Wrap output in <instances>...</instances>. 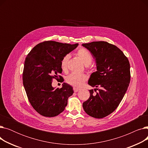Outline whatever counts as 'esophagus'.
<instances>
[{
    "instance_id": "obj_1",
    "label": "esophagus",
    "mask_w": 148,
    "mask_h": 148,
    "mask_svg": "<svg viewBox=\"0 0 148 148\" xmlns=\"http://www.w3.org/2000/svg\"><path fill=\"white\" fill-rule=\"evenodd\" d=\"M80 89L77 88H73V90H74V91L75 92H77L78 91H79Z\"/></svg>"
}]
</instances>
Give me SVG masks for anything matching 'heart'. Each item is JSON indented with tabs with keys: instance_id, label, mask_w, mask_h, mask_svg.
Instances as JSON below:
<instances>
[{
	"instance_id": "1",
	"label": "heart",
	"mask_w": 148,
	"mask_h": 148,
	"mask_svg": "<svg viewBox=\"0 0 148 148\" xmlns=\"http://www.w3.org/2000/svg\"><path fill=\"white\" fill-rule=\"evenodd\" d=\"M77 56L86 65H89L92 62V57L90 53L84 48H81L76 53ZM70 58L69 54H66L62 58L60 63V67L63 71L65 72L68 69V64ZM87 80V76L84 74H71L66 77V82L70 85L74 87H80L83 84L84 82Z\"/></svg>"
}]
</instances>
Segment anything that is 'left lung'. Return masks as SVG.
I'll return each instance as SVG.
<instances>
[{"mask_svg":"<svg viewBox=\"0 0 148 148\" xmlns=\"http://www.w3.org/2000/svg\"><path fill=\"white\" fill-rule=\"evenodd\" d=\"M92 54L97 71L93 73L88 84L99 90L96 95L89 90L90 97L83 103V109L95 118H103L118 107L127 90L130 82V65L128 58L117 47L105 41L83 44Z\"/></svg>","mask_w":148,"mask_h":148,"instance_id":"obj_1","label":"left lung"}]
</instances>
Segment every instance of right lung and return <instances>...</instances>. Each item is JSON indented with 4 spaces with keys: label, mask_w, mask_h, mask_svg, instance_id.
I'll return each instance as SVG.
<instances>
[{
    "label": "right lung",
    "mask_w": 148,
    "mask_h": 148,
    "mask_svg": "<svg viewBox=\"0 0 148 148\" xmlns=\"http://www.w3.org/2000/svg\"><path fill=\"white\" fill-rule=\"evenodd\" d=\"M78 45L45 41L37 44L27 54L23 73V86L30 103L41 115L58 116L65 110L68 98L73 94L69 84L64 83L62 88L56 89L52 82L62 73V58Z\"/></svg>",
    "instance_id": "1"
}]
</instances>
